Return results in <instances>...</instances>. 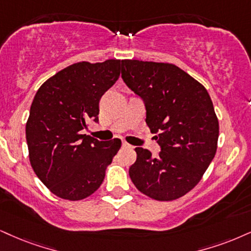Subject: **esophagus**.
Segmentation results:
<instances>
[{
  "label": "esophagus",
  "mask_w": 251,
  "mask_h": 251,
  "mask_svg": "<svg viewBox=\"0 0 251 251\" xmlns=\"http://www.w3.org/2000/svg\"><path fill=\"white\" fill-rule=\"evenodd\" d=\"M122 147L123 148H128V147H130V145L126 143V142H122Z\"/></svg>",
  "instance_id": "34e87169"
}]
</instances>
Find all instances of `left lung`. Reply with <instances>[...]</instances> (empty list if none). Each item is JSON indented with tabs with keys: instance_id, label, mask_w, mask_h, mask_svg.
Instances as JSON below:
<instances>
[{
	"instance_id": "1",
	"label": "left lung",
	"mask_w": 251,
	"mask_h": 251,
	"mask_svg": "<svg viewBox=\"0 0 251 251\" xmlns=\"http://www.w3.org/2000/svg\"><path fill=\"white\" fill-rule=\"evenodd\" d=\"M122 79L144 102L159 156L136 148L131 181L145 196L171 201L190 192L214 158L219 121L206 88L173 64L122 60Z\"/></svg>"
}]
</instances>
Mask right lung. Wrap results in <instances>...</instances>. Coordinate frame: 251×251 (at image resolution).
Here are the masks:
<instances>
[{"label":"right lung","instance_id":"add662e5","mask_svg":"<svg viewBox=\"0 0 251 251\" xmlns=\"http://www.w3.org/2000/svg\"><path fill=\"white\" fill-rule=\"evenodd\" d=\"M121 60L81 61L40 86L30 108L25 134L31 166L43 184L63 199H85L100 187L121 140L82 134L99 123V102L120 76Z\"/></svg>","mask_w":251,"mask_h":251}]
</instances>
